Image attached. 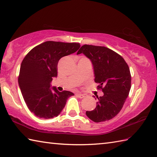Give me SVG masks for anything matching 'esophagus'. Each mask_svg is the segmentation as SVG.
I'll use <instances>...</instances> for the list:
<instances>
[{
    "label": "esophagus",
    "mask_w": 157,
    "mask_h": 157,
    "mask_svg": "<svg viewBox=\"0 0 157 157\" xmlns=\"http://www.w3.org/2000/svg\"><path fill=\"white\" fill-rule=\"evenodd\" d=\"M76 96L79 98H83L86 97V94H77Z\"/></svg>",
    "instance_id": "34e87169"
}]
</instances>
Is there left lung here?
I'll return each mask as SVG.
<instances>
[{
	"label": "left lung",
	"mask_w": 157,
	"mask_h": 157,
	"mask_svg": "<svg viewBox=\"0 0 157 157\" xmlns=\"http://www.w3.org/2000/svg\"><path fill=\"white\" fill-rule=\"evenodd\" d=\"M83 53L93 66L94 82L104 93L96 97V108L86 111L88 117L96 123L113 119L121 111L131 88L129 68L121 56L105 46L85 44L77 55Z\"/></svg>",
	"instance_id": "8db88e82"
}]
</instances>
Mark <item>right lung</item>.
Returning a JSON list of instances; mask_svg holds the SVG:
<instances>
[{"label":"right lung","instance_id":"add662e5","mask_svg":"<svg viewBox=\"0 0 157 157\" xmlns=\"http://www.w3.org/2000/svg\"><path fill=\"white\" fill-rule=\"evenodd\" d=\"M79 43L46 41L32 48L20 67L18 83L23 99L32 113L43 119L57 117L66 102L74 94L59 92L51 87L53 78L57 76L60 59L75 52Z\"/></svg>","mask_w":157,"mask_h":157}]
</instances>
